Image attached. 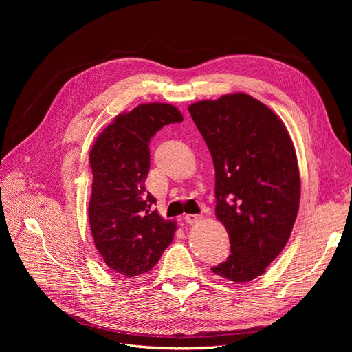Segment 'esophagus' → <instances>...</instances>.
<instances>
[{
    "label": "esophagus",
    "mask_w": 352,
    "mask_h": 352,
    "mask_svg": "<svg viewBox=\"0 0 352 352\" xmlns=\"http://www.w3.org/2000/svg\"><path fill=\"white\" fill-rule=\"evenodd\" d=\"M184 220L188 223V225H194V223L199 221L201 220V216L199 214H186L184 217Z\"/></svg>",
    "instance_id": "1"
}]
</instances>
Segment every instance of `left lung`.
<instances>
[{
	"label": "left lung",
	"instance_id": "8db88e82",
	"mask_svg": "<svg viewBox=\"0 0 352 352\" xmlns=\"http://www.w3.org/2000/svg\"><path fill=\"white\" fill-rule=\"evenodd\" d=\"M216 170V217L230 254L211 270L232 282L261 276L291 236L301 182L285 124L248 94L189 105Z\"/></svg>",
	"mask_w": 352,
	"mask_h": 352
}]
</instances>
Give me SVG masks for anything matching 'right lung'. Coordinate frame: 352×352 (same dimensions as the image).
Instances as JSON below:
<instances>
[{
    "label": "right lung",
    "instance_id": "right-lung-1",
    "mask_svg": "<svg viewBox=\"0 0 352 352\" xmlns=\"http://www.w3.org/2000/svg\"><path fill=\"white\" fill-rule=\"evenodd\" d=\"M184 120L170 104H141L117 116L89 153L92 194L89 225L104 263L124 278L150 272L173 241L176 223L153 211L146 192L151 138L170 123Z\"/></svg>",
    "mask_w": 352,
    "mask_h": 352
}]
</instances>
